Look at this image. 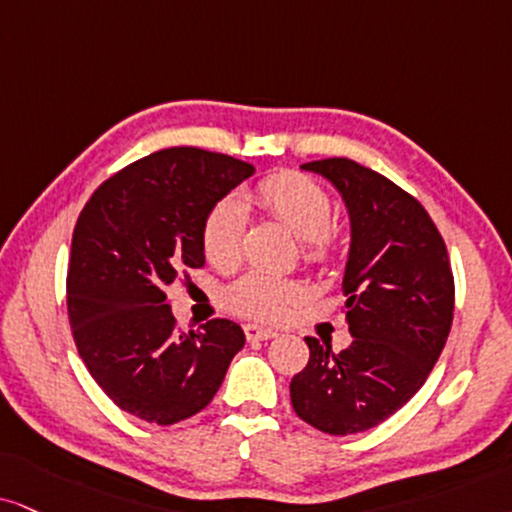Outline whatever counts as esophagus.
<instances>
[{"instance_id": "1", "label": "esophagus", "mask_w": 512, "mask_h": 512, "mask_svg": "<svg viewBox=\"0 0 512 512\" xmlns=\"http://www.w3.org/2000/svg\"><path fill=\"white\" fill-rule=\"evenodd\" d=\"M244 334L249 342H266V339H273L277 337V332L273 327H263V325H244Z\"/></svg>"}]
</instances>
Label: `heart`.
Segmentation results:
<instances>
[{
  "instance_id": "heart-1",
  "label": "heart",
  "mask_w": 512,
  "mask_h": 512,
  "mask_svg": "<svg viewBox=\"0 0 512 512\" xmlns=\"http://www.w3.org/2000/svg\"><path fill=\"white\" fill-rule=\"evenodd\" d=\"M261 208L282 220L294 235L304 239V261L311 266L332 261L339 249V235L330 225L332 197L323 185L296 170L263 178L251 192ZM246 237V211L235 197H223L208 208L201 223V249L216 268H232L242 258ZM301 285L289 277H275L251 270L225 287L223 301L230 311L249 318H280L294 301Z\"/></svg>"
}]
</instances>
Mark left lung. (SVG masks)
<instances>
[{
  "label": "left lung",
  "instance_id": "left-lung-1",
  "mask_svg": "<svg viewBox=\"0 0 512 512\" xmlns=\"http://www.w3.org/2000/svg\"><path fill=\"white\" fill-rule=\"evenodd\" d=\"M342 192L351 216L344 270L353 342L334 353L306 337V368L292 377L294 413L344 437L394 415L425 384L453 323V270L444 237L413 194L351 159L301 166Z\"/></svg>",
  "mask_w": 512,
  "mask_h": 512
}]
</instances>
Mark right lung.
<instances>
[{"label": "right lung", "mask_w": 512, "mask_h": 512, "mask_svg": "<svg viewBox=\"0 0 512 512\" xmlns=\"http://www.w3.org/2000/svg\"><path fill=\"white\" fill-rule=\"evenodd\" d=\"M251 173L227 154L170 147L113 173L80 211L66 275L73 342L94 382L135 418L197 415L244 346L242 327L225 318L180 332L166 287L204 266L208 208Z\"/></svg>", "instance_id": "obj_1"}]
</instances>
